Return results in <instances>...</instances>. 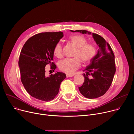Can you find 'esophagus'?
<instances>
[{"mask_svg": "<svg viewBox=\"0 0 134 134\" xmlns=\"http://www.w3.org/2000/svg\"><path fill=\"white\" fill-rule=\"evenodd\" d=\"M74 75H70V74H66V77H72L74 76Z\"/></svg>", "mask_w": 134, "mask_h": 134, "instance_id": "34e87169", "label": "esophagus"}]
</instances>
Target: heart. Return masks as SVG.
I'll return each mask as SVG.
<instances>
[{"instance_id":"obj_1","label":"heart","mask_w":134,"mask_h":134,"mask_svg":"<svg viewBox=\"0 0 134 134\" xmlns=\"http://www.w3.org/2000/svg\"><path fill=\"white\" fill-rule=\"evenodd\" d=\"M70 42L76 47L74 53L75 57L66 58L58 63L59 69L68 74H73L81 66V60L84 63L90 62L96 54V48L91 43H86V38L81 35H72L70 36ZM54 54L58 58L63 56L62 47L60 43H57L53 50Z\"/></svg>"}]
</instances>
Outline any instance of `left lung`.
I'll use <instances>...</instances> for the list:
<instances>
[{
    "instance_id": "1",
    "label": "left lung",
    "mask_w": 134,
    "mask_h": 134,
    "mask_svg": "<svg viewBox=\"0 0 134 134\" xmlns=\"http://www.w3.org/2000/svg\"><path fill=\"white\" fill-rule=\"evenodd\" d=\"M83 34L91 33L86 30L72 31ZM94 41L99 46L98 53L90 64L83 70L84 82L79 87L81 93L86 98L95 99L103 95L109 90L116 72L114 54L109 44L100 35L92 33ZM90 76V78L88 77Z\"/></svg>"
}]
</instances>
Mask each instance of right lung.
Returning a JSON list of instances; mask_svg holds the SVG:
<instances>
[{
    "mask_svg": "<svg viewBox=\"0 0 134 134\" xmlns=\"http://www.w3.org/2000/svg\"><path fill=\"white\" fill-rule=\"evenodd\" d=\"M63 36L62 32L37 34L28 39L22 49L18 60L21 82L28 93L36 99L46 102L53 100L66 77L62 72L49 76L45 73L47 65L51 69L56 68L52 62L53 50Z\"/></svg>",
    "mask_w": 134,
    "mask_h": 134,
    "instance_id": "add662e5",
    "label": "right lung"
}]
</instances>
